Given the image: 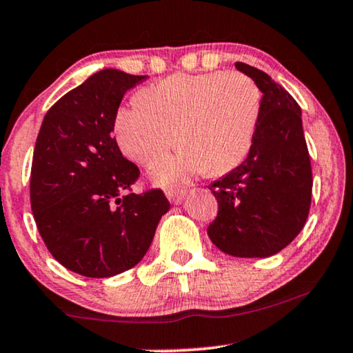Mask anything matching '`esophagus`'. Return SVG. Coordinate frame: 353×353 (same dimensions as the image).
Returning a JSON list of instances; mask_svg holds the SVG:
<instances>
[{"instance_id": "esophagus-1", "label": "esophagus", "mask_w": 353, "mask_h": 353, "mask_svg": "<svg viewBox=\"0 0 353 353\" xmlns=\"http://www.w3.org/2000/svg\"><path fill=\"white\" fill-rule=\"evenodd\" d=\"M167 198L173 203V205H180L185 198V192L183 190H168Z\"/></svg>"}]
</instances>
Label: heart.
Returning <instances> with one entry per match:
<instances>
[{
	"label": "heart",
	"instance_id": "obj_1",
	"mask_svg": "<svg viewBox=\"0 0 353 353\" xmlns=\"http://www.w3.org/2000/svg\"><path fill=\"white\" fill-rule=\"evenodd\" d=\"M261 112V90L241 72L176 74L140 92L115 114V135L128 159L152 167L161 186H178L206 172L223 175L250 152Z\"/></svg>",
	"mask_w": 353,
	"mask_h": 353
}]
</instances>
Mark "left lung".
Segmentation results:
<instances>
[{"label":"left lung","mask_w":353,"mask_h":353,"mask_svg":"<svg viewBox=\"0 0 353 353\" xmlns=\"http://www.w3.org/2000/svg\"><path fill=\"white\" fill-rule=\"evenodd\" d=\"M234 65L256 82L263 99L248 159L208 186L218 200L208 236L230 256L268 258L304 228L312 168L299 103L263 70L244 62Z\"/></svg>","instance_id":"obj_1"}]
</instances>
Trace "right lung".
Returning a JSON list of instances; mask_svg holds the SVG:
<instances>
[{"label":"right lung","mask_w":353,"mask_h":353,"mask_svg":"<svg viewBox=\"0 0 353 353\" xmlns=\"http://www.w3.org/2000/svg\"><path fill=\"white\" fill-rule=\"evenodd\" d=\"M103 69L48 110L31 165V210L54 259L85 277H110L139 264L170 210L160 188L140 194L135 163L112 137L123 94L145 81Z\"/></svg>","instance_id":"right-lung-1"}]
</instances>
